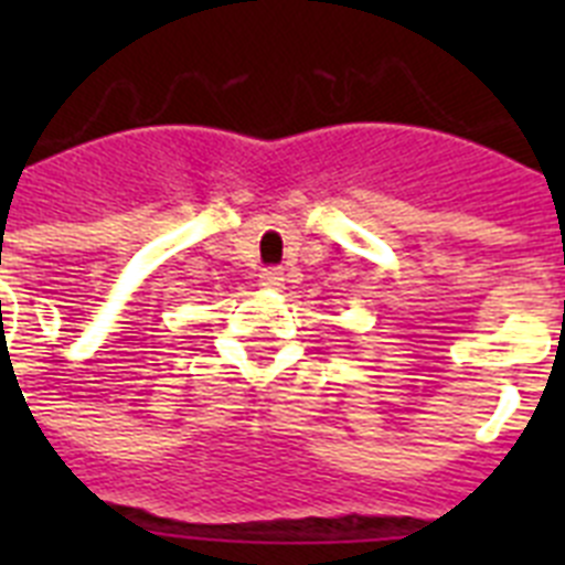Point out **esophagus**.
Instances as JSON below:
<instances>
[{
    "instance_id": "esophagus-1",
    "label": "esophagus",
    "mask_w": 565,
    "mask_h": 565,
    "mask_svg": "<svg viewBox=\"0 0 565 565\" xmlns=\"http://www.w3.org/2000/svg\"><path fill=\"white\" fill-rule=\"evenodd\" d=\"M259 286L263 288H282L286 286V274H282V268L277 266H268L259 271Z\"/></svg>"
}]
</instances>
